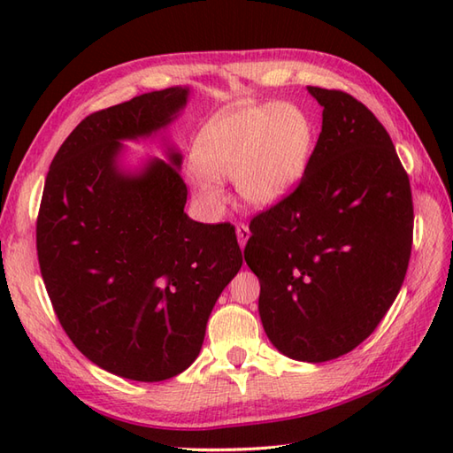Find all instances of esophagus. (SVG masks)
Listing matches in <instances>:
<instances>
[{"label": "esophagus", "mask_w": 453, "mask_h": 453, "mask_svg": "<svg viewBox=\"0 0 453 453\" xmlns=\"http://www.w3.org/2000/svg\"><path fill=\"white\" fill-rule=\"evenodd\" d=\"M235 234H237V242H239V247H245L247 245V239H249V235H251V232H249V227L245 226V224H239L237 227H235Z\"/></svg>", "instance_id": "34e87169"}]
</instances>
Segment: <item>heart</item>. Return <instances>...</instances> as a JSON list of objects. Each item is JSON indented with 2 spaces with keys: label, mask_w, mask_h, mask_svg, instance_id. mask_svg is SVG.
I'll list each match as a JSON object with an SVG mask.
<instances>
[{
  "label": "heart",
  "mask_w": 453,
  "mask_h": 453,
  "mask_svg": "<svg viewBox=\"0 0 453 453\" xmlns=\"http://www.w3.org/2000/svg\"><path fill=\"white\" fill-rule=\"evenodd\" d=\"M315 146V122L294 103L229 107L200 128L187 179L200 206L224 210L219 179L234 177L237 196L255 208L273 206L302 180Z\"/></svg>",
  "instance_id": "1"
}]
</instances>
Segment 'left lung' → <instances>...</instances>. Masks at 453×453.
I'll use <instances>...</instances> for the list:
<instances>
[{"label": "left lung", "mask_w": 453, "mask_h": 453, "mask_svg": "<svg viewBox=\"0 0 453 453\" xmlns=\"http://www.w3.org/2000/svg\"><path fill=\"white\" fill-rule=\"evenodd\" d=\"M323 127L300 185L251 221L245 261L278 352L319 364L354 350L405 280L412 196L388 130L352 95L307 88Z\"/></svg>", "instance_id": "left-lung-1"}]
</instances>
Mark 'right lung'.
Returning a JSON list of instances; mask_svg holds the SVG:
<instances>
[{"label": "right lung", "instance_id": "add662e5", "mask_svg": "<svg viewBox=\"0 0 453 453\" xmlns=\"http://www.w3.org/2000/svg\"><path fill=\"white\" fill-rule=\"evenodd\" d=\"M188 95L177 85L89 114L54 156L38 211V265L65 334L134 381L169 380L196 360L243 265L232 226L187 216L175 146L134 169L122 161V142L167 130Z\"/></svg>", "mask_w": 453, "mask_h": 453}]
</instances>
